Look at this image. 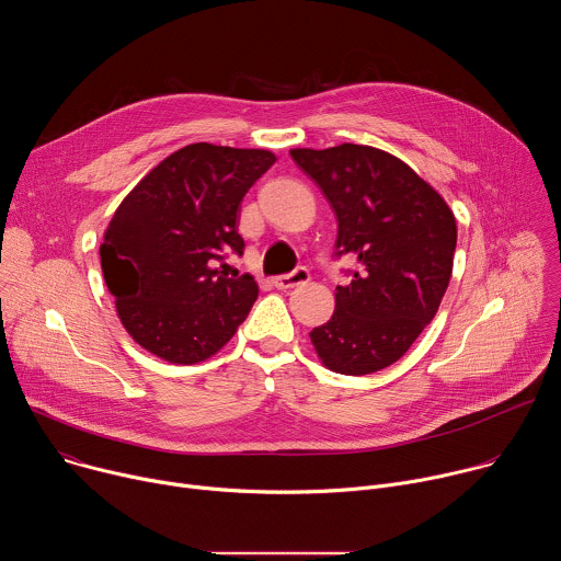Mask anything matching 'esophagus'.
Returning <instances> with one entry per match:
<instances>
[{
	"label": "esophagus",
	"mask_w": 561,
	"mask_h": 561,
	"mask_svg": "<svg viewBox=\"0 0 561 561\" xmlns=\"http://www.w3.org/2000/svg\"><path fill=\"white\" fill-rule=\"evenodd\" d=\"M308 279H310V273H308L304 266H299V268H295V271H293V273H288V275H279V277H275V279H273V284H275L277 288L288 290V288H295V286L306 284Z\"/></svg>",
	"instance_id": "34e87169"
}]
</instances>
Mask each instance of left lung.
Segmentation results:
<instances>
[{
	"mask_svg": "<svg viewBox=\"0 0 561 561\" xmlns=\"http://www.w3.org/2000/svg\"><path fill=\"white\" fill-rule=\"evenodd\" d=\"M337 215V255L359 266L335 290V312L310 333L317 357L342 375L402 357L435 317L453 273L455 215L402 159L362 144L293 148Z\"/></svg>",
	"mask_w": 561,
	"mask_h": 561,
	"instance_id": "left-lung-1",
	"label": "left lung"
}]
</instances>
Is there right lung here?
Wrapping results in <instances>:
<instances>
[{
	"label": "right lung",
	"mask_w": 561,
	"mask_h": 561,
	"mask_svg": "<svg viewBox=\"0 0 561 561\" xmlns=\"http://www.w3.org/2000/svg\"><path fill=\"white\" fill-rule=\"evenodd\" d=\"M277 162L264 148L188 144L162 159L119 204L100 247L126 333L171 364L221 351L257 299L251 275L219 271L244 253L239 204Z\"/></svg>",
	"instance_id": "1"
}]
</instances>
